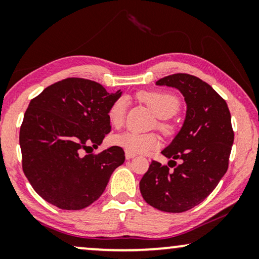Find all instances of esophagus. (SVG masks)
Returning a JSON list of instances; mask_svg holds the SVG:
<instances>
[{"instance_id": "obj_1", "label": "esophagus", "mask_w": 259, "mask_h": 259, "mask_svg": "<svg viewBox=\"0 0 259 259\" xmlns=\"http://www.w3.org/2000/svg\"><path fill=\"white\" fill-rule=\"evenodd\" d=\"M125 155H126V159H127V160H130V159H132V158L136 157V154H133V153H130V152H126Z\"/></svg>"}]
</instances>
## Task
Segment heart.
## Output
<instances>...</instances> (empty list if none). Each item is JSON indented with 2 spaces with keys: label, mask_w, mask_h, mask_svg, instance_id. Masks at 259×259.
I'll return each instance as SVG.
<instances>
[{
  "label": "heart",
  "mask_w": 259,
  "mask_h": 259,
  "mask_svg": "<svg viewBox=\"0 0 259 259\" xmlns=\"http://www.w3.org/2000/svg\"><path fill=\"white\" fill-rule=\"evenodd\" d=\"M139 98L150 107L159 119H169L178 112L179 101L175 95L162 92H143L139 94ZM126 97H121L113 102L108 109V119L112 126L121 127L125 121L126 108H127ZM161 130L167 131V125L164 122L159 123ZM113 143L116 146L121 147L126 152L133 154H146L151 151L157 150L160 146V139L157 134L153 133H140L137 131L130 130L122 132L113 138Z\"/></svg>",
  "instance_id": "b5f03b06"
}]
</instances>
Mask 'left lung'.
<instances>
[{
	"mask_svg": "<svg viewBox=\"0 0 259 259\" xmlns=\"http://www.w3.org/2000/svg\"><path fill=\"white\" fill-rule=\"evenodd\" d=\"M155 84L177 88L186 102V115L171 144L161 151L171 159L168 165L176 167L171 171L153 160L139 187L151 206L179 213L200 204L228 171L235 138L231 114L224 99L197 76L173 74Z\"/></svg>",
	"mask_w": 259,
	"mask_h": 259,
	"instance_id": "obj_1",
	"label": "left lung"
}]
</instances>
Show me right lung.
Instances as JSON below:
<instances>
[{
  "instance_id": "add662e5",
  "label": "right lung",
  "mask_w": 259,
  "mask_h": 259,
  "mask_svg": "<svg viewBox=\"0 0 259 259\" xmlns=\"http://www.w3.org/2000/svg\"><path fill=\"white\" fill-rule=\"evenodd\" d=\"M122 92L108 93L95 81L68 77L30 101L20 130L26 177L49 204L81 210L104 193L113 171L125 161L121 147L97 148L111 131L108 109Z\"/></svg>"
}]
</instances>
